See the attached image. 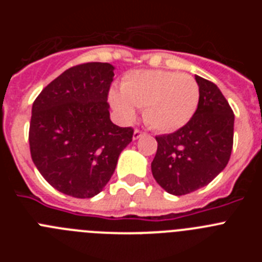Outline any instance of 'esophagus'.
<instances>
[{"instance_id": "obj_1", "label": "esophagus", "mask_w": 262, "mask_h": 262, "mask_svg": "<svg viewBox=\"0 0 262 262\" xmlns=\"http://www.w3.org/2000/svg\"><path fill=\"white\" fill-rule=\"evenodd\" d=\"M144 135H145V133H143V131H140V129L136 128L135 131H134L133 138H134V140H138L139 138H142V136H144Z\"/></svg>"}]
</instances>
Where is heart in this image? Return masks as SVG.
<instances>
[{
    "label": "heart",
    "instance_id": "b5f03b06",
    "mask_svg": "<svg viewBox=\"0 0 262 262\" xmlns=\"http://www.w3.org/2000/svg\"><path fill=\"white\" fill-rule=\"evenodd\" d=\"M111 105L126 120H133L136 107H144L145 123L159 133H173L193 118L200 103V85L186 73L161 69L133 71L120 90L108 94Z\"/></svg>",
    "mask_w": 262,
    "mask_h": 262
}]
</instances>
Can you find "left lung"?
Masks as SVG:
<instances>
[{"label":"left lung","mask_w":262,"mask_h":262,"mask_svg":"<svg viewBox=\"0 0 262 262\" xmlns=\"http://www.w3.org/2000/svg\"><path fill=\"white\" fill-rule=\"evenodd\" d=\"M195 81L200 103L193 118L173 134L156 136L152 174L173 195H185L210 184L226 168L232 151V108L214 82L200 76Z\"/></svg>","instance_id":"8db88e82"}]
</instances>
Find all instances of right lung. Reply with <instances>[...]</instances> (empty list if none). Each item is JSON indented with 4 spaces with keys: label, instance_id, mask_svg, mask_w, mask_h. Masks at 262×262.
<instances>
[{
    "label": "right lung",
    "instance_id": "1",
    "mask_svg": "<svg viewBox=\"0 0 262 262\" xmlns=\"http://www.w3.org/2000/svg\"><path fill=\"white\" fill-rule=\"evenodd\" d=\"M108 62L72 67L41 90L32 103L31 159L56 190L92 198L114 173L134 129L110 119L107 96L114 78Z\"/></svg>",
    "mask_w": 262,
    "mask_h": 262
}]
</instances>
